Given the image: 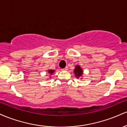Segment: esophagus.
<instances>
[{"mask_svg":"<svg viewBox=\"0 0 127 127\" xmlns=\"http://www.w3.org/2000/svg\"><path fill=\"white\" fill-rule=\"evenodd\" d=\"M67 69H68V67H65V68H62V70H67Z\"/></svg>","mask_w":127,"mask_h":127,"instance_id":"obj_1","label":"esophagus"}]
</instances>
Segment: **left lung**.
<instances>
[{"instance_id":"left-lung-1","label":"left lung","mask_w":127,"mask_h":127,"mask_svg":"<svg viewBox=\"0 0 127 127\" xmlns=\"http://www.w3.org/2000/svg\"><path fill=\"white\" fill-rule=\"evenodd\" d=\"M74 73H75L76 77L78 79L82 76L83 75V70L80 65H76L75 70H74Z\"/></svg>"}]
</instances>
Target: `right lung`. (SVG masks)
<instances>
[{"mask_svg": "<svg viewBox=\"0 0 127 127\" xmlns=\"http://www.w3.org/2000/svg\"><path fill=\"white\" fill-rule=\"evenodd\" d=\"M48 71V73L50 74V75H52V74L55 72L54 70H49Z\"/></svg>", "mask_w": 127, "mask_h": 127, "instance_id": "add662e5", "label": "right lung"}]
</instances>
